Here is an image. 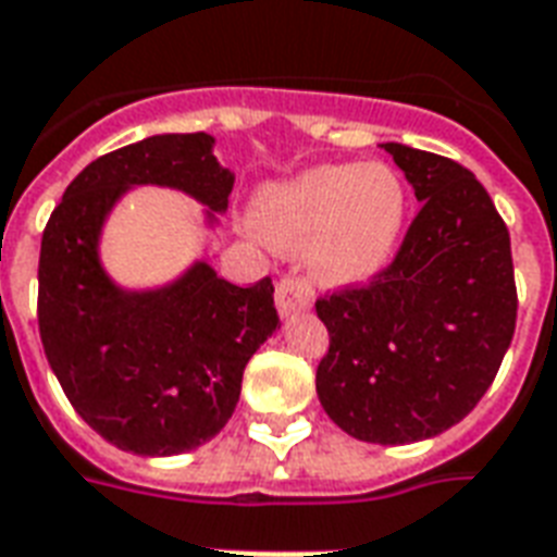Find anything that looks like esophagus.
Listing matches in <instances>:
<instances>
[{
  "instance_id": "obj_1",
  "label": "esophagus",
  "mask_w": 557,
  "mask_h": 557,
  "mask_svg": "<svg viewBox=\"0 0 557 557\" xmlns=\"http://www.w3.org/2000/svg\"><path fill=\"white\" fill-rule=\"evenodd\" d=\"M313 305L311 287L299 278H282L278 287H275V308H278V317L282 320H290L296 313L308 311Z\"/></svg>"
}]
</instances>
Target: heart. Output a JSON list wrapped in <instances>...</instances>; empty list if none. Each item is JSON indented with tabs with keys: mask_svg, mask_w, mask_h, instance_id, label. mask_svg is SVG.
<instances>
[{
	"mask_svg": "<svg viewBox=\"0 0 557 557\" xmlns=\"http://www.w3.org/2000/svg\"><path fill=\"white\" fill-rule=\"evenodd\" d=\"M408 190L384 161L317 164L263 187L255 225L278 252L305 249V267L320 284L373 282L393 261L405 232Z\"/></svg>",
	"mask_w": 557,
	"mask_h": 557,
	"instance_id": "b5f03b06",
	"label": "heart"
}]
</instances>
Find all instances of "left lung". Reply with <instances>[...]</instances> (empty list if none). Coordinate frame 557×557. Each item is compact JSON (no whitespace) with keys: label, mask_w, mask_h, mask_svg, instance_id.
Masks as SVG:
<instances>
[{"label":"left lung","mask_w":557,"mask_h":557,"mask_svg":"<svg viewBox=\"0 0 557 557\" xmlns=\"http://www.w3.org/2000/svg\"><path fill=\"white\" fill-rule=\"evenodd\" d=\"M382 149L422 208L379 282L317 302L329 329L317 396L346 434L403 446L453 429L487 393L517 287L511 237L479 178L413 146Z\"/></svg>","instance_id":"8db88e82"}]
</instances>
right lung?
<instances>
[{"instance_id": "add662e5", "label": "right lung", "mask_w": 557, "mask_h": 557, "mask_svg": "<svg viewBox=\"0 0 557 557\" xmlns=\"http://www.w3.org/2000/svg\"><path fill=\"white\" fill-rule=\"evenodd\" d=\"M214 137L152 135L87 164L40 244L37 323L46 361L78 417L116 449L190 453L232 420L249 358L278 329L273 282L237 287L208 261L154 287H125L102 261L104 225L135 187L202 205L205 232L228 211L234 173Z\"/></svg>"}]
</instances>
